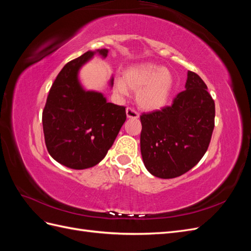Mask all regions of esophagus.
<instances>
[{
	"mask_svg": "<svg viewBox=\"0 0 251 251\" xmlns=\"http://www.w3.org/2000/svg\"><path fill=\"white\" fill-rule=\"evenodd\" d=\"M126 117L127 118H134V119H137L139 117V114L136 112L134 109L132 108H126Z\"/></svg>",
	"mask_w": 251,
	"mask_h": 251,
	"instance_id": "obj_1",
	"label": "esophagus"
}]
</instances>
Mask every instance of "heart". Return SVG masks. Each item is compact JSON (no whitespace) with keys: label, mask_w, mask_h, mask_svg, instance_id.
<instances>
[{"label":"heart","mask_w":251,"mask_h":251,"mask_svg":"<svg viewBox=\"0 0 251 251\" xmlns=\"http://www.w3.org/2000/svg\"><path fill=\"white\" fill-rule=\"evenodd\" d=\"M175 87V77L166 68L151 63L127 67L123 77L114 80V90L123 96L136 92V101L146 111H157L168 104Z\"/></svg>","instance_id":"b5f03b06"}]
</instances>
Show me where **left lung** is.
<instances>
[{"label": "left lung", "instance_id": "left-lung-1", "mask_svg": "<svg viewBox=\"0 0 251 251\" xmlns=\"http://www.w3.org/2000/svg\"><path fill=\"white\" fill-rule=\"evenodd\" d=\"M140 151L147 170L172 179L185 174L207 151L215 127V101L198 74L187 72L185 90L171 107L143 113Z\"/></svg>", "mask_w": 251, "mask_h": 251}]
</instances>
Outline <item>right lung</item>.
Masks as SVG:
<instances>
[{"instance_id":"add662e5","label":"right lung","mask_w":251,"mask_h":251,"mask_svg":"<svg viewBox=\"0 0 251 251\" xmlns=\"http://www.w3.org/2000/svg\"><path fill=\"white\" fill-rule=\"evenodd\" d=\"M108 49L88 51L65 65L49 91L43 111L45 142L50 156L73 170L100 163L113 146L126 119V108L108 102L100 92L86 90L78 74L96 54L105 58ZM113 87V77L109 81Z\"/></svg>"}]
</instances>
